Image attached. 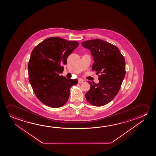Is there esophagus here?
I'll list each match as a JSON object with an SVG mask.
<instances>
[{
  "instance_id": "34e87169",
  "label": "esophagus",
  "mask_w": 156,
  "mask_h": 156,
  "mask_svg": "<svg viewBox=\"0 0 156 156\" xmlns=\"http://www.w3.org/2000/svg\"><path fill=\"white\" fill-rule=\"evenodd\" d=\"M84 82V80L83 79H81V78H79L78 79V83L79 84H82Z\"/></svg>"
}]
</instances>
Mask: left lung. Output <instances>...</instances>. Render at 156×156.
Wrapping results in <instances>:
<instances>
[{
    "mask_svg": "<svg viewBox=\"0 0 156 156\" xmlns=\"http://www.w3.org/2000/svg\"><path fill=\"white\" fill-rule=\"evenodd\" d=\"M84 48L91 52L94 62L92 71L99 74L98 84L88 81L90 89L85 94L89 103L101 106L115 98L125 76V61L117 46L99 39L82 42Z\"/></svg>",
    "mask_w": 156,
    "mask_h": 156,
    "instance_id": "8db88e82",
    "label": "left lung"
}]
</instances>
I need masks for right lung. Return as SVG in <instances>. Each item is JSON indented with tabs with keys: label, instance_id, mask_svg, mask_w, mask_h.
<instances>
[{
	"label": "right lung",
	"instance_id": "add662e5",
	"mask_svg": "<svg viewBox=\"0 0 156 156\" xmlns=\"http://www.w3.org/2000/svg\"><path fill=\"white\" fill-rule=\"evenodd\" d=\"M79 45L59 37L46 39L32 51L28 64L29 81L36 97L48 107H62L67 102L70 88L77 79H67L59 74L67 58Z\"/></svg>",
	"mask_w": 156,
	"mask_h": 156
}]
</instances>
